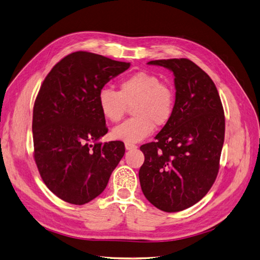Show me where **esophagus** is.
<instances>
[{"label": "esophagus", "mask_w": 260, "mask_h": 260, "mask_svg": "<svg viewBox=\"0 0 260 260\" xmlns=\"http://www.w3.org/2000/svg\"><path fill=\"white\" fill-rule=\"evenodd\" d=\"M125 148H126V150H135L137 149V146L132 145V143H125Z\"/></svg>", "instance_id": "1"}]
</instances>
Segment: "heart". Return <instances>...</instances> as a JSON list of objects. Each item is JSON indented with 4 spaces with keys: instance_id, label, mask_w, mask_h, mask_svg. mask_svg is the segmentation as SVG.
I'll list each match as a JSON object with an SVG mask.
<instances>
[{
    "instance_id": "1",
    "label": "heart",
    "mask_w": 260,
    "mask_h": 260,
    "mask_svg": "<svg viewBox=\"0 0 260 260\" xmlns=\"http://www.w3.org/2000/svg\"><path fill=\"white\" fill-rule=\"evenodd\" d=\"M98 103L103 117L111 122H120L133 106L135 117L125 121L111 132L113 139L136 143L150 136L154 126L169 123L176 108V93L158 76L148 72L133 74L119 83L118 92L102 89Z\"/></svg>"
}]
</instances>
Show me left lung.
<instances>
[{
  "instance_id": "obj_1",
  "label": "left lung",
  "mask_w": 260,
  "mask_h": 260,
  "mask_svg": "<svg viewBox=\"0 0 260 260\" xmlns=\"http://www.w3.org/2000/svg\"><path fill=\"white\" fill-rule=\"evenodd\" d=\"M175 75L174 115L155 137L140 147L143 195L157 209L179 212L197 204L212 187L219 169L225 115L209 75L188 59L150 61Z\"/></svg>"
}]
</instances>
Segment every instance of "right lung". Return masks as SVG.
Masks as SVG:
<instances>
[{
  "label": "right lung",
  "instance_id": "right-lung-1",
  "mask_svg": "<svg viewBox=\"0 0 260 260\" xmlns=\"http://www.w3.org/2000/svg\"><path fill=\"white\" fill-rule=\"evenodd\" d=\"M129 66L76 51L52 67L36 96L34 159L46 186L66 203L80 206L102 194L124 155L122 141L96 142L108 132L98 98Z\"/></svg>",
  "mask_w": 260,
  "mask_h": 260
}]
</instances>
